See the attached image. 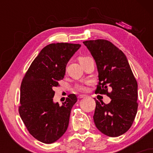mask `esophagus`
Instances as JSON below:
<instances>
[{
    "label": "esophagus",
    "mask_w": 153,
    "mask_h": 153,
    "mask_svg": "<svg viewBox=\"0 0 153 153\" xmlns=\"http://www.w3.org/2000/svg\"><path fill=\"white\" fill-rule=\"evenodd\" d=\"M85 97H86L85 95H80V96H78L79 99H82V98H85Z\"/></svg>",
    "instance_id": "esophagus-1"
}]
</instances>
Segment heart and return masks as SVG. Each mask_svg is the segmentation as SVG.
Wrapping results in <instances>:
<instances>
[{
  "label": "heart",
  "instance_id": "b5f03b06",
  "mask_svg": "<svg viewBox=\"0 0 153 153\" xmlns=\"http://www.w3.org/2000/svg\"><path fill=\"white\" fill-rule=\"evenodd\" d=\"M85 58H87V57H81L79 58V61L80 62H82L83 59H85ZM90 83L89 82H84V83H80V84H77V85H75V89L76 91H79V92H85V91H87L88 90V87H87V85H88V84Z\"/></svg>",
  "mask_w": 153,
  "mask_h": 153
}]
</instances>
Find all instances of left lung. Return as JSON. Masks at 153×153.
Wrapping results in <instances>:
<instances>
[{"mask_svg": "<svg viewBox=\"0 0 153 153\" xmlns=\"http://www.w3.org/2000/svg\"><path fill=\"white\" fill-rule=\"evenodd\" d=\"M83 44L90 51L97 66L99 85L96 94H106L111 102L96 101L94 120L97 129L108 137L127 131L137 111V82L126 55L111 42L88 40ZM111 88V93L108 88Z\"/></svg>", "mask_w": 153, "mask_h": 153, "instance_id": "1", "label": "left lung"}]
</instances>
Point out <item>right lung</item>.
<instances>
[{
	"label": "right lung",
	"mask_w": 153,
	"mask_h": 153,
	"mask_svg": "<svg viewBox=\"0 0 153 153\" xmlns=\"http://www.w3.org/2000/svg\"><path fill=\"white\" fill-rule=\"evenodd\" d=\"M80 46L70 43L47 45L22 80L19 114L29 133L43 143H54L68 129L71 109L78 99L75 94H70L59 106L53 101V88L64 78L67 64Z\"/></svg>",
	"instance_id": "right-lung-1"
}]
</instances>
